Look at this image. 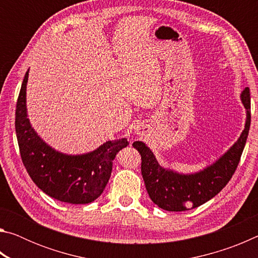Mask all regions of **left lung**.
<instances>
[{
	"instance_id": "obj_1",
	"label": "left lung",
	"mask_w": 258,
	"mask_h": 258,
	"mask_svg": "<svg viewBox=\"0 0 258 258\" xmlns=\"http://www.w3.org/2000/svg\"><path fill=\"white\" fill-rule=\"evenodd\" d=\"M241 100L247 109L244 130L238 141L215 164L204 171L182 175L161 167L155 155L145 143L135 141L133 147L141 154V172L150 199L168 212H183L208 202L228 184L238 167L250 127V91L246 87Z\"/></svg>"
}]
</instances>
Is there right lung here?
<instances>
[{"label": "right lung", "mask_w": 258, "mask_h": 258, "mask_svg": "<svg viewBox=\"0 0 258 258\" xmlns=\"http://www.w3.org/2000/svg\"><path fill=\"white\" fill-rule=\"evenodd\" d=\"M21 84L16 107V133L19 151L30 178L47 196L68 204H89L102 194L112 171V161L128 146L126 139L108 141L82 156H67L46 146L35 133L26 112V84Z\"/></svg>", "instance_id": "1"}]
</instances>
